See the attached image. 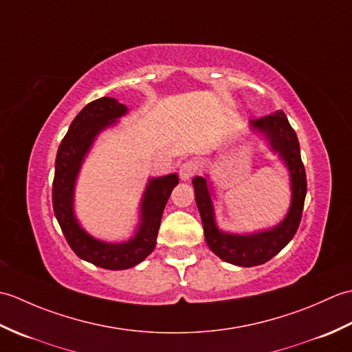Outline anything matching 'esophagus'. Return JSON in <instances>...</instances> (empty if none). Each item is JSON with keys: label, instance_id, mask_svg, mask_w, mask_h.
<instances>
[{"label": "esophagus", "instance_id": "34e87169", "mask_svg": "<svg viewBox=\"0 0 352 352\" xmlns=\"http://www.w3.org/2000/svg\"><path fill=\"white\" fill-rule=\"evenodd\" d=\"M180 178L183 182H189L190 178L197 174V163L192 162V160H186L180 164Z\"/></svg>", "mask_w": 352, "mask_h": 352}]
</instances>
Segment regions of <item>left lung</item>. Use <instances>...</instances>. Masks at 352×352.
I'll return each instance as SVG.
<instances>
[{"instance_id":"8db88e82","label":"left lung","mask_w":352,"mask_h":352,"mask_svg":"<svg viewBox=\"0 0 352 352\" xmlns=\"http://www.w3.org/2000/svg\"><path fill=\"white\" fill-rule=\"evenodd\" d=\"M250 126L265 134L272 151L280 154L289 169L292 203L286 218L278 226L254 234L223 233L216 227L207 180L204 177H195L192 180L208 248L223 261L243 267L266 263L292 241L300 227L305 193H307V178H305V169L301 160L300 142L286 115L283 111H276L275 115L251 119Z\"/></svg>"}]
</instances>
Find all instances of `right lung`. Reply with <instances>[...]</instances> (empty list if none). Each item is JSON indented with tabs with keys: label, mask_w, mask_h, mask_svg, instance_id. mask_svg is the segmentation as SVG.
Instances as JSON below:
<instances>
[{
	"label": "right lung",
	"mask_w": 352,
	"mask_h": 352,
	"mask_svg": "<svg viewBox=\"0 0 352 352\" xmlns=\"http://www.w3.org/2000/svg\"><path fill=\"white\" fill-rule=\"evenodd\" d=\"M126 110L129 109L124 104L110 96L89 102L74 119L58 146L52 182V208L72 251L89 263L111 271L136 266L153 252L164 206L172 189L178 184L177 174L149 180L140 204V223L130 241L107 243L87 234L80 227L74 214V188L81 163L95 138L109 125L115 124L116 119L124 116Z\"/></svg>",
	"instance_id": "right-lung-1"
}]
</instances>
